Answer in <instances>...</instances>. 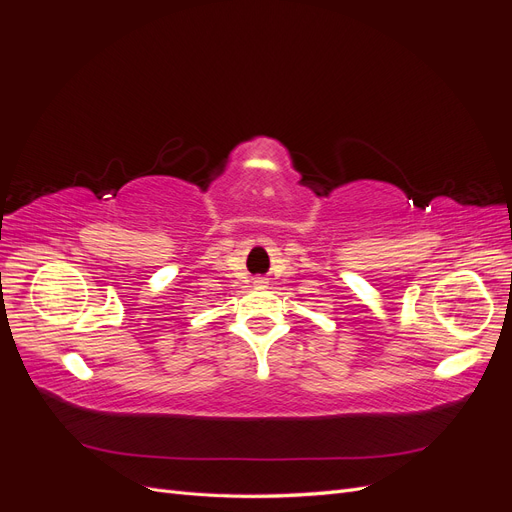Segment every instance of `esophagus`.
<instances>
[{"mask_svg":"<svg viewBox=\"0 0 512 512\" xmlns=\"http://www.w3.org/2000/svg\"><path fill=\"white\" fill-rule=\"evenodd\" d=\"M254 284H256V288H265V280H262V277H256V280H254Z\"/></svg>","mask_w":512,"mask_h":512,"instance_id":"esophagus-1","label":"esophagus"}]
</instances>
